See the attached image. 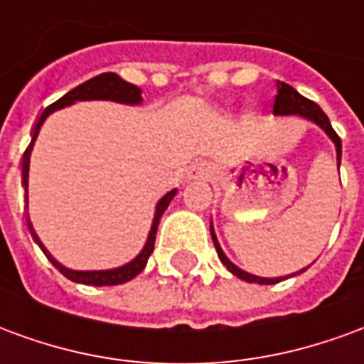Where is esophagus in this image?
Instances as JSON below:
<instances>
[{
  "instance_id": "obj_1",
  "label": "esophagus",
  "mask_w": 364,
  "mask_h": 364,
  "mask_svg": "<svg viewBox=\"0 0 364 364\" xmlns=\"http://www.w3.org/2000/svg\"><path fill=\"white\" fill-rule=\"evenodd\" d=\"M191 177H193V179H206V177H208V167H206L205 164L193 166V169H191Z\"/></svg>"
}]
</instances>
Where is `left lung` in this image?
<instances>
[{"instance_id":"1","label":"left lung","mask_w":364,"mask_h":364,"mask_svg":"<svg viewBox=\"0 0 364 364\" xmlns=\"http://www.w3.org/2000/svg\"><path fill=\"white\" fill-rule=\"evenodd\" d=\"M273 114H300V117H304V119L316 122L318 127L326 130V134L331 138V142L336 144L337 166L341 164V138H339L336 130L331 128V122H329L328 114L321 111L320 107L314 103V101L306 99L304 95H300L294 87H290L289 83H282V82L277 83V95H274ZM210 236H213L214 247H216V253H218L220 261L226 265V269H228L230 273L236 274L237 279H242V281H247V282H257V284H274V282H281L282 279H287V277L263 279V277H255V274L245 273V271L236 267V265H234V263L224 255L220 244H218V240H216V234H214L213 224H210ZM302 271H306V269H302ZM302 271H300V273H302ZM290 277H292V274H290Z\"/></svg>"}]
</instances>
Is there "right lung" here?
<instances>
[{
  "instance_id": "right-lung-1",
  "label": "right lung",
  "mask_w": 364,
  "mask_h": 364,
  "mask_svg": "<svg viewBox=\"0 0 364 364\" xmlns=\"http://www.w3.org/2000/svg\"><path fill=\"white\" fill-rule=\"evenodd\" d=\"M142 91L140 87H136L132 83L124 82L122 77H119L117 74H112V72H107V74L95 75V77H91L90 82L82 83V85H77L72 91H68L66 95L60 97L56 103L48 105L46 109L43 111V114L38 117L36 120L35 128H33V140L28 144V148L23 154V187H25V197H27V185H28V161H31V151H33V144H35L36 136H38V130L43 127V122L46 120V117L50 114V112L58 111L62 107H68V105L75 103V101H91V99H105V101H117V103H127V105H138L142 103V95H140ZM175 193L177 189L169 191L166 197L161 198L156 206V216H154V222H151V230L150 234H148V242L144 245V250L138 255H136L134 259L127 263V265H122V267L117 269H109V271H72V269L64 267V265H60L58 261L52 257L48 250L44 247L43 242L38 240L36 236L35 228L31 226V222H28V230H31V234H33V240H35L38 247L43 250L44 255L48 257L54 267L58 269L60 273L64 274L66 279L74 282H82V284H93V287H112V284H122V282H128L130 279H134L136 274H140L146 267V263H148V257L154 252V244H156V232H158V224L159 218H161V214L166 213V208L171 203V198L175 197Z\"/></svg>"
}]
</instances>
